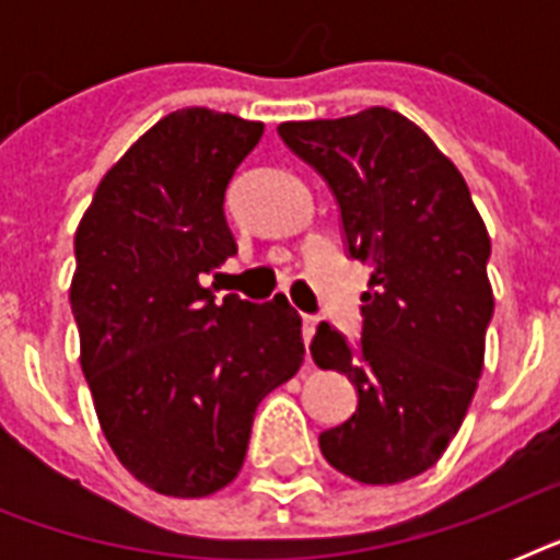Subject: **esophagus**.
Returning a JSON list of instances; mask_svg holds the SVG:
<instances>
[{
	"label": "esophagus",
	"mask_w": 560,
	"mask_h": 560,
	"mask_svg": "<svg viewBox=\"0 0 560 560\" xmlns=\"http://www.w3.org/2000/svg\"><path fill=\"white\" fill-rule=\"evenodd\" d=\"M316 323H319V316H314V314L302 316V340H305V349H307V342H311V337H314Z\"/></svg>",
	"instance_id": "obj_1"
}]
</instances>
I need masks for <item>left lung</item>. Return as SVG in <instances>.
I'll list each match as a JSON object with an SVG mask.
<instances>
[{
	"mask_svg": "<svg viewBox=\"0 0 560 560\" xmlns=\"http://www.w3.org/2000/svg\"><path fill=\"white\" fill-rule=\"evenodd\" d=\"M279 136L328 183L346 249L372 267L358 349L328 323L311 342L316 366L358 389L319 451L358 482H404L439 462L477 392L491 237L456 165L395 109L284 121Z\"/></svg>",
	"mask_w": 560,
	"mask_h": 560,
	"instance_id": "obj_1",
	"label": "left lung"
}]
</instances>
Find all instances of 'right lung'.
I'll return each instance as SVG.
<instances>
[{"instance_id": "right-lung-1", "label": "right lung", "mask_w": 560, "mask_h": 560, "mask_svg": "<svg viewBox=\"0 0 560 560\" xmlns=\"http://www.w3.org/2000/svg\"><path fill=\"white\" fill-rule=\"evenodd\" d=\"M261 121L186 107L107 171L74 232L81 369L118 462L165 497H209L244 465L255 409L302 366L284 296L202 288L237 253L223 200Z\"/></svg>"}]
</instances>
